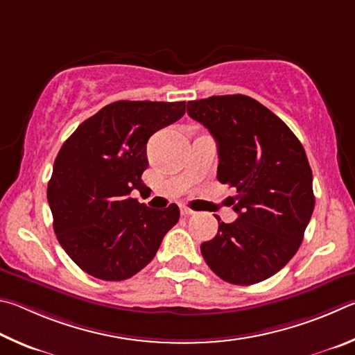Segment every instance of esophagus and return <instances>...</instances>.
I'll list each match as a JSON object with an SVG mask.
<instances>
[{
  "instance_id": "esophagus-1",
  "label": "esophagus",
  "mask_w": 355,
  "mask_h": 355,
  "mask_svg": "<svg viewBox=\"0 0 355 355\" xmlns=\"http://www.w3.org/2000/svg\"><path fill=\"white\" fill-rule=\"evenodd\" d=\"M181 214H182L184 216H190V215H193L195 212H193V210H191L190 207H187V206H182V207H181Z\"/></svg>"
}]
</instances>
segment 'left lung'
I'll list each match as a JSON object with an SVG mask.
<instances>
[{"instance_id":"left-lung-1","label":"left lung","mask_w":355,"mask_h":355,"mask_svg":"<svg viewBox=\"0 0 355 355\" xmlns=\"http://www.w3.org/2000/svg\"><path fill=\"white\" fill-rule=\"evenodd\" d=\"M187 114L214 135L221 184L235 189L234 223L201 245L223 281L252 285L276 275L302 243L315 196L306 151L281 118L246 95L187 103Z\"/></svg>"}]
</instances>
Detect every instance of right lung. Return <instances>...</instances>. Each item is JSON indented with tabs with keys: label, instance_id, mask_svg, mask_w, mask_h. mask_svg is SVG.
Returning <instances> with one entry per match:
<instances>
[{
	"label": "right lung",
	"instance_id": "obj_1",
	"mask_svg": "<svg viewBox=\"0 0 355 355\" xmlns=\"http://www.w3.org/2000/svg\"><path fill=\"white\" fill-rule=\"evenodd\" d=\"M185 114V101H116L80 123L54 160L48 182L53 227L80 270L124 281L154 259L179 207L151 209L130 198L146 189V143Z\"/></svg>",
	"mask_w": 355,
	"mask_h": 355
}]
</instances>
